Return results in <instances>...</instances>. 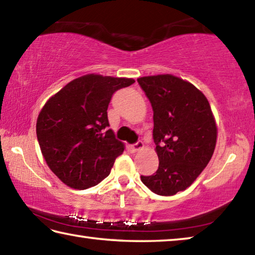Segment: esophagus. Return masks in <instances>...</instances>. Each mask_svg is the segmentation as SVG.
<instances>
[{
  "mask_svg": "<svg viewBox=\"0 0 255 255\" xmlns=\"http://www.w3.org/2000/svg\"><path fill=\"white\" fill-rule=\"evenodd\" d=\"M144 147V144H143V141L141 140H138V141H136L135 144H132L131 145V150L133 153L135 152H138V150H140L141 148Z\"/></svg>",
  "mask_w": 255,
  "mask_h": 255,
  "instance_id": "obj_1",
  "label": "esophagus"
}]
</instances>
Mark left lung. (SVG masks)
I'll use <instances>...</instances> for the list:
<instances>
[{
  "label": "left lung",
  "mask_w": 255,
  "mask_h": 255,
  "mask_svg": "<svg viewBox=\"0 0 255 255\" xmlns=\"http://www.w3.org/2000/svg\"><path fill=\"white\" fill-rule=\"evenodd\" d=\"M153 108L158 169L140 175L150 191L173 196L192 184L209 163L217 127L209 102L195 85L164 74L137 79Z\"/></svg>",
  "instance_id": "obj_1"
}]
</instances>
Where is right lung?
<instances>
[{
  "label": "right lung",
  "instance_id": "1",
  "mask_svg": "<svg viewBox=\"0 0 255 255\" xmlns=\"http://www.w3.org/2000/svg\"><path fill=\"white\" fill-rule=\"evenodd\" d=\"M132 79L89 74L51 97L37 119V138L49 169L68 187L84 190L106 179L124 144L109 129L112 94Z\"/></svg>",
  "mask_w": 255,
  "mask_h": 255
}]
</instances>
